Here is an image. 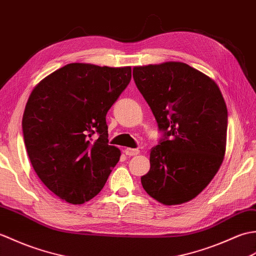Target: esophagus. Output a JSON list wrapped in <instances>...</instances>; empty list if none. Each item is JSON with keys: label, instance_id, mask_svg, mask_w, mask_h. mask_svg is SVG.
<instances>
[{"label": "esophagus", "instance_id": "1", "mask_svg": "<svg viewBox=\"0 0 256 256\" xmlns=\"http://www.w3.org/2000/svg\"><path fill=\"white\" fill-rule=\"evenodd\" d=\"M124 154L128 156H137L139 153L138 149H130V148H126V149L124 150Z\"/></svg>", "mask_w": 256, "mask_h": 256}]
</instances>
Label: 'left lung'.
I'll use <instances>...</instances> for the list:
<instances>
[{"instance_id": "obj_1", "label": "left lung", "mask_w": 256, "mask_h": 256, "mask_svg": "<svg viewBox=\"0 0 256 256\" xmlns=\"http://www.w3.org/2000/svg\"><path fill=\"white\" fill-rule=\"evenodd\" d=\"M162 138L150 153L144 190L164 205L196 197L222 163L228 112L218 85L183 62L134 68Z\"/></svg>"}]
</instances>
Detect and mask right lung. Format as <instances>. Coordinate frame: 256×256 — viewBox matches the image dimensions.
Instances as JSON below:
<instances>
[{"instance_id": "right-lung-1", "label": "right lung", "mask_w": 256, "mask_h": 256, "mask_svg": "<svg viewBox=\"0 0 256 256\" xmlns=\"http://www.w3.org/2000/svg\"><path fill=\"white\" fill-rule=\"evenodd\" d=\"M132 80V68L70 64L44 78L28 98L22 134L38 178L80 205L103 188L120 158L108 144L106 114Z\"/></svg>"}]
</instances>
